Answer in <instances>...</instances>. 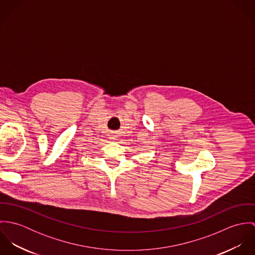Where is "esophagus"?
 Returning <instances> with one entry per match:
<instances>
[{
    "instance_id": "esophagus-1",
    "label": "esophagus",
    "mask_w": 255,
    "mask_h": 255,
    "mask_svg": "<svg viewBox=\"0 0 255 255\" xmlns=\"http://www.w3.org/2000/svg\"><path fill=\"white\" fill-rule=\"evenodd\" d=\"M113 138H114V137H113Z\"/></svg>"
}]
</instances>
